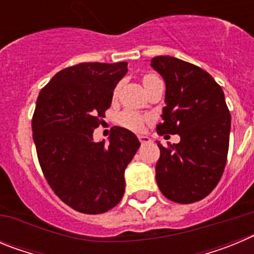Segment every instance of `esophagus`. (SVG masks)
<instances>
[{
	"label": "esophagus",
	"instance_id": "34e87169",
	"mask_svg": "<svg viewBox=\"0 0 254 254\" xmlns=\"http://www.w3.org/2000/svg\"><path fill=\"white\" fill-rule=\"evenodd\" d=\"M138 140H140V142L142 143V145H145V143L151 142L150 137H147V136H138Z\"/></svg>",
	"mask_w": 254,
	"mask_h": 254
}]
</instances>
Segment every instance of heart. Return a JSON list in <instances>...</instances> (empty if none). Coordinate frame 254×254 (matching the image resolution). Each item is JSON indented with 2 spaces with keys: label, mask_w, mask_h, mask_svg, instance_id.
<instances>
[{
  "label": "heart",
  "mask_w": 254,
  "mask_h": 254,
  "mask_svg": "<svg viewBox=\"0 0 254 254\" xmlns=\"http://www.w3.org/2000/svg\"><path fill=\"white\" fill-rule=\"evenodd\" d=\"M155 78H158V76H155V75L143 76L142 78L143 85H146L147 82L152 81V80H155ZM117 90H118V89L114 90L113 93L114 96L117 95ZM146 121H147L146 116H143V114L138 113V112L136 111H132V109H125V111L121 112V113L118 114V117H117V122H118V125L125 127L126 129H129V131H133V132H140L141 129L143 128V126H145Z\"/></svg>",
  "instance_id": "1"
}]
</instances>
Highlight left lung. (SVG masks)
<instances>
[{
	"instance_id": "left-lung-1",
	"label": "left lung",
	"mask_w": 254,
	"mask_h": 254,
	"mask_svg": "<svg viewBox=\"0 0 254 254\" xmlns=\"http://www.w3.org/2000/svg\"><path fill=\"white\" fill-rule=\"evenodd\" d=\"M151 66L167 85L156 131L181 136L179 143L158 142L156 182L170 201L197 202L212 192L225 169L232 118L224 91L205 69L176 57L158 56Z\"/></svg>"
}]
</instances>
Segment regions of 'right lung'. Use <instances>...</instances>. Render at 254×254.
<instances>
[{"mask_svg": "<svg viewBox=\"0 0 254 254\" xmlns=\"http://www.w3.org/2000/svg\"><path fill=\"white\" fill-rule=\"evenodd\" d=\"M126 72L127 62L78 64L61 69L38 95L31 129L42 172L53 192L82 214H103L120 202L125 169L140 147L117 126L108 145L93 140Z\"/></svg>", "mask_w": 254, "mask_h": 254, "instance_id": "1", "label": "right lung"}]
</instances>
